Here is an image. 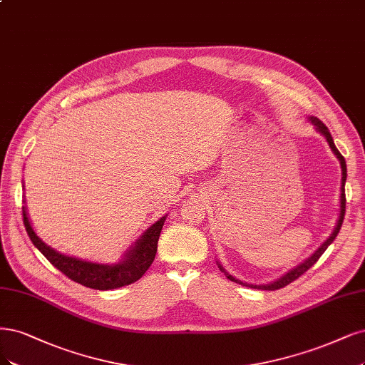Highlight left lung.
<instances>
[{
	"instance_id": "8db88e82",
	"label": "left lung",
	"mask_w": 365,
	"mask_h": 365,
	"mask_svg": "<svg viewBox=\"0 0 365 365\" xmlns=\"http://www.w3.org/2000/svg\"><path fill=\"white\" fill-rule=\"evenodd\" d=\"M309 120L312 122V125L314 127H316V130L319 131V133H322L324 137H326V140H328V143H329V146H331V149L334 150V154L336 155V158L340 160V165H341V196H340V216H338V222H336V225H335V228H334V232L331 234V237L328 238V240H326L317 250L316 252H314L308 259H305L302 264H299L297 267H294L293 270H290L288 273H285L282 278H279V279H276V281H273V282H270V284H264V285H254V284H246V282H242L240 279H235L234 276H231L228 272H226L222 266H220V262L217 261V266H219V269H220V272H223L225 273V276L226 278H228L230 281H232V282H237V284H242V285H246V287H250V288H258V290H279V288H284L285 285H288L290 282H293V281H296L299 276H302L308 269H311L314 264H316L317 261H319V258L323 255V252L326 249H328V246L335 240V237H336V234L340 232V230H341V225H343V220H344V212H346V193H344V184H346V178H347V169H346V160H344V157L340 154V150L336 149V146H335V143H334V140H332V135H331V133H329V130H328V127H326V125L320 120V119H317V118H309Z\"/></svg>"
}]
</instances>
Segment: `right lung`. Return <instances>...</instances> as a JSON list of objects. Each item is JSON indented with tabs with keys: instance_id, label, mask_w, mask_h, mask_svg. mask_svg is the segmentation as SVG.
Segmentation results:
<instances>
[{
	"instance_id": "add662e5",
	"label": "right lung",
	"mask_w": 365,
	"mask_h": 365,
	"mask_svg": "<svg viewBox=\"0 0 365 365\" xmlns=\"http://www.w3.org/2000/svg\"><path fill=\"white\" fill-rule=\"evenodd\" d=\"M22 216L30 240L45 255V258L63 274H66L69 279L84 287L93 288V290H115V288H120L123 285H130L139 281L155 258L158 237L166 220V216H163L153 226H149L139 240L125 252L120 262L98 264L57 252V250L49 247L37 237L29 220L25 207H22Z\"/></svg>"
}]
</instances>
